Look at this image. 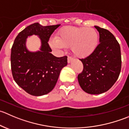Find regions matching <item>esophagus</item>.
Masks as SVG:
<instances>
[{
    "instance_id": "esophagus-1",
    "label": "esophagus",
    "mask_w": 129,
    "mask_h": 129,
    "mask_svg": "<svg viewBox=\"0 0 129 129\" xmlns=\"http://www.w3.org/2000/svg\"><path fill=\"white\" fill-rule=\"evenodd\" d=\"M73 60H74V58H72L71 57H67V62H68L69 63H71L72 61H73Z\"/></svg>"
}]
</instances>
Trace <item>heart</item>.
<instances>
[{
    "mask_svg": "<svg viewBox=\"0 0 129 129\" xmlns=\"http://www.w3.org/2000/svg\"><path fill=\"white\" fill-rule=\"evenodd\" d=\"M97 31L92 27L66 26L57 32V37L49 40L52 49H62L71 47L75 57L85 58L93 54L99 44Z\"/></svg>",
    "mask_w": 129,
    "mask_h": 129,
    "instance_id": "obj_1",
    "label": "heart"
}]
</instances>
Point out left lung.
Here are the masks:
<instances>
[{"instance_id": "8db88e82", "label": "left lung", "mask_w": 129, "mask_h": 129, "mask_svg": "<svg viewBox=\"0 0 129 129\" xmlns=\"http://www.w3.org/2000/svg\"><path fill=\"white\" fill-rule=\"evenodd\" d=\"M99 33V42L93 54L80 59L84 69L77 77L80 87L90 94H100L113 86L121 70L120 47L108 30L95 25Z\"/></svg>"}]
</instances>
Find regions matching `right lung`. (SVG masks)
<instances>
[{
  "label": "right lung",
  "instance_id": "obj_1",
  "mask_svg": "<svg viewBox=\"0 0 129 129\" xmlns=\"http://www.w3.org/2000/svg\"><path fill=\"white\" fill-rule=\"evenodd\" d=\"M60 24L42 26L34 23L20 32L11 49V70L19 86L34 96L49 93L56 84L61 70L67 65V57H57L50 53L48 42ZM35 35L41 41L40 50L30 52L26 47L27 37Z\"/></svg>",
  "mask_w": 129,
  "mask_h": 129
}]
</instances>
